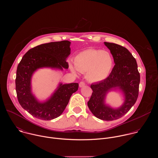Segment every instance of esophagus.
Instances as JSON below:
<instances>
[{
  "label": "esophagus",
  "instance_id": "esophagus-1",
  "mask_svg": "<svg viewBox=\"0 0 158 158\" xmlns=\"http://www.w3.org/2000/svg\"><path fill=\"white\" fill-rule=\"evenodd\" d=\"M79 87H83V86H84L85 85V83H84V82H81L80 83H79Z\"/></svg>",
  "mask_w": 158,
  "mask_h": 158
}]
</instances>
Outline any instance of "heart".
<instances>
[{
  "label": "heart",
  "instance_id": "b5f03b06",
  "mask_svg": "<svg viewBox=\"0 0 158 158\" xmlns=\"http://www.w3.org/2000/svg\"><path fill=\"white\" fill-rule=\"evenodd\" d=\"M74 65H69L72 73L76 74L77 70L81 73L87 72V79L91 82H97L108 77L113 65V59L106 51L88 49L76 56Z\"/></svg>",
  "mask_w": 158,
  "mask_h": 158
}]
</instances>
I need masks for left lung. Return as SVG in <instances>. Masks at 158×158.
Masks as SVG:
<instances>
[{
  "label": "left lung",
  "mask_w": 158,
  "mask_h": 158,
  "mask_svg": "<svg viewBox=\"0 0 158 158\" xmlns=\"http://www.w3.org/2000/svg\"><path fill=\"white\" fill-rule=\"evenodd\" d=\"M104 44L110 50L115 65L106 79L91 84L93 93L87 106L96 118L113 121L125 115L136 102L140 74L136 59L126 48L114 43L104 42ZM112 89H119L124 94L125 101L119 108H112L105 104L106 95Z\"/></svg>",
  "instance_id": "obj_1"
}]
</instances>
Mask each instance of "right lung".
<instances>
[{
	"mask_svg": "<svg viewBox=\"0 0 158 158\" xmlns=\"http://www.w3.org/2000/svg\"><path fill=\"white\" fill-rule=\"evenodd\" d=\"M70 45L68 40L39 45L28 51L17 66L15 89L19 102L36 118L48 121L59 117L72 94L77 91L78 83H60L51 96L44 102L39 101L32 92L31 79L37 69H68L66 60L71 54Z\"/></svg>",
	"mask_w": 158,
	"mask_h": 158,
	"instance_id": "obj_1",
	"label": "right lung"
}]
</instances>
